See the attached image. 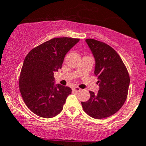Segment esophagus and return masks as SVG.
Instances as JSON below:
<instances>
[{
  "instance_id": "34e87169",
  "label": "esophagus",
  "mask_w": 146,
  "mask_h": 146,
  "mask_svg": "<svg viewBox=\"0 0 146 146\" xmlns=\"http://www.w3.org/2000/svg\"><path fill=\"white\" fill-rule=\"evenodd\" d=\"M72 90H73V92H78L81 91V88H78V86H74L72 88Z\"/></svg>"
}]
</instances>
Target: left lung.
<instances>
[{
  "label": "left lung",
  "mask_w": 146,
  "mask_h": 146,
  "mask_svg": "<svg viewBox=\"0 0 146 146\" xmlns=\"http://www.w3.org/2000/svg\"><path fill=\"white\" fill-rule=\"evenodd\" d=\"M94 56V74L99 90L97 94L89 92L90 98L81 102L84 111L95 119L111 116L122 107L128 94L130 76L115 50L104 42L86 39Z\"/></svg>",
  "instance_id": "obj_1"
}]
</instances>
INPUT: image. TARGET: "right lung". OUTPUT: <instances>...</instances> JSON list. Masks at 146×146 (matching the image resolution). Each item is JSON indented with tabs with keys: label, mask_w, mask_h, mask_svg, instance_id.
Masks as SVG:
<instances>
[{
	"label": "right lung",
	"mask_w": 146,
	"mask_h": 146,
	"mask_svg": "<svg viewBox=\"0 0 146 146\" xmlns=\"http://www.w3.org/2000/svg\"><path fill=\"white\" fill-rule=\"evenodd\" d=\"M79 39L53 38L32 49L24 59L19 90L29 109L41 117L56 116L63 108L71 88L54 85V72L62 68L67 52Z\"/></svg>",
	"instance_id": "right-lung-1"
}]
</instances>
